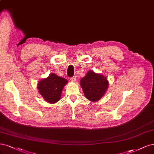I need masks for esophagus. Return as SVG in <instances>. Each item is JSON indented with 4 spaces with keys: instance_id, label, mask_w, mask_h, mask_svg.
<instances>
[{
    "instance_id": "34e87169",
    "label": "esophagus",
    "mask_w": 154,
    "mask_h": 154,
    "mask_svg": "<svg viewBox=\"0 0 154 154\" xmlns=\"http://www.w3.org/2000/svg\"><path fill=\"white\" fill-rule=\"evenodd\" d=\"M70 80L71 81V82H76V76H72V77H71L70 78Z\"/></svg>"
}]
</instances>
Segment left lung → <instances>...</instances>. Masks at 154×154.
<instances>
[{"instance_id":"8db88e82","label":"left lung","mask_w":154,"mask_h":154,"mask_svg":"<svg viewBox=\"0 0 154 154\" xmlns=\"http://www.w3.org/2000/svg\"><path fill=\"white\" fill-rule=\"evenodd\" d=\"M85 96L91 101H97L101 98L108 87V82L105 76L89 71L80 81Z\"/></svg>"}]
</instances>
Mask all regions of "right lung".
Masks as SVG:
<instances>
[{
    "label": "right lung",
    "mask_w": 154,
    "mask_h": 154,
    "mask_svg": "<svg viewBox=\"0 0 154 154\" xmlns=\"http://www.w3.org/2000/svg\"><path fill=\"white\" fill-rule=\"evenodd\" d=\"M67 83L66 79L51 73L39 82L38 88L46 102L55 103L60 100L62 89Z\"/></svg>",
    "instance_id": "obj_1"
}]
</instances>
